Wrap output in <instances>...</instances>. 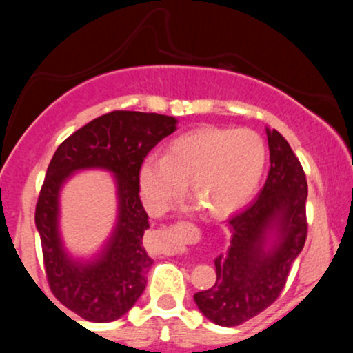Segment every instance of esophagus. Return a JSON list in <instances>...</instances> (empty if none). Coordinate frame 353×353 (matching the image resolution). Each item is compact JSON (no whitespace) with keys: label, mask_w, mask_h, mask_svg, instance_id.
Returning a JSON list of instances; mask_svg holds the SVG:
<instances>
[{"label":"esophagus","mask_w":353,"mask_h":353,"mask_svg":"<svg viewBox=\"0 0 353 353\" xmlns=\"http://www.w3.org/2000/svg\"><path fill=\"white\" fill-rule=\"evenodd\" d=\"M159 239L164 244V254H177V250L182 249V242L172 241L171 234H168V230H159Z\"/></svg>","instance_id":"esophagus-1"}]
</instances>
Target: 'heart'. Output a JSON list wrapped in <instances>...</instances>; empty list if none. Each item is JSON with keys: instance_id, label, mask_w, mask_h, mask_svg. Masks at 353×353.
<instances>
[{"instance_id": "b5f03b06", "label": "heart", "mask_w": 353, "mask_h": 353, "mask_svg": "<svg viewBox=\"0 0 353 353\" xmlns=\"http://www.w3.org/2000/svg\"><path fill=\"white\" fill-rule=\"evenodd\" d=\"M267 145L249 128H202L172 139L164 157L148 156L139 169L145 208L163 214L184 194L210 217L234 212L250 199L264 174Z\"/></svg>"}]
</instances>
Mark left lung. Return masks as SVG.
Listing matches in <instances>:
<instances>
[{
  "label": "left lung",
  "mask_w": 353,
  "mask_h": 353,
  "mask_svg": "<svg viewBox=\"0 0 353 353\" xmlns=\"http://www.w3.org/2000/svg\"><path fill=\"white\" fill-rule=\"evenodd\" d=\"M265 132L270 169L264 188L228 221L230 245L216 259V283L194 294L202 314L222 327L241 325L277 301L307 239L305 172L281 132ZM272 227L278 228V241L265 250Z\"/></svg>",
  "instance_id": "1"
}]
</instances>
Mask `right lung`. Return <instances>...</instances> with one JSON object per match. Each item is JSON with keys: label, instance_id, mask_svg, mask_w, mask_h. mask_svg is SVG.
Instances as JSON below:
<instances>
[{"label": "right lung", "instance_id": "right-lung-1", "mask_svg": "<svg viewBox=\"0 0 353 353\" xmlns=\"http://www.w3.org/2000/svg\"><path fill=\"white\" fill-rule=\"evenodd\" d=\"M177 121L156 112L112 111L96 117L56 149L39 190L34 221L52 295L89 322H112L134 305L148 283L151 257L143 245L149 228L139 197V169ZM108 168L117 176L120 221L103 255L81 265L63 252L57 232V196L79 168Z\"/></svg>", "mask_w": 353, "mask_h": 353}]
</instances>
